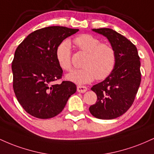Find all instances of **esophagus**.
<instances>
[{
	"instance_id": "34e87169",
	"label": "esophagus",
	"mask_w": 154,
	"mask_h": 154,
	"mask_svg": "<svg viewBox=\"0 0 154 154\" xmlns=\"http://www.w3.org/2000/svg\"><path fill=\"white\" fill-rule=\"evenodd\" d=\"M88 91V88L85 86H77V91L79 93H85L86 91Z\"/></svg>"
}]
</instances>
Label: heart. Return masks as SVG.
<instances>
[{"label": "heart", "mask_w": 154, "mask_h": 154, "mask_svg": "<svg viewBox=\"0 0 154 154\" xmlns=\"http://www.w3.org/2000/svg\"><path fill=\"white\" fill-rule=\"evenodd\" d=\"M73 42L87 56L82 65L84 68L72 71L67 75V79L82 85L91 82L95 78L104 79L112 73L116 66V54L111 45L102 43L99 39L88 34L76 37ZM56 58L63 70L71 69V45L68 40L61 42L56 48Z\"/></svg>", "instance_id": "heart-1"}]
</instances>
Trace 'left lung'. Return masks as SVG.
Masks as SVG:
<instances>
[{
	"label": "left lung",
	"mask_w": 154,
	"mask_h": 154,
	"mask_svg": "<svg viewBox=\"0 0 154 154\" xmlns=\"http://www.w3.org/2000/svg\"><path fill=\"white\" fill-rule=\"evenodd\" d=\"M105 36L116 54L114 71L103 82L92 87L96 103L90 112L100 119H113L125 114L135 100L141 81L140 61L137 48L123 35L109 28L93 29Z\"/></svg>",
	"instance_id": "obj_1"
}]
</instances>
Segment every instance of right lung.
Listing matches in <instances>:
<instances>
[{
	"label": "right lung",
	"instance_id": "right-lung-1",
	"mask_svg": "<svg viewBox=\"0 0 154 154\" xmlns=\"http://www.w3.org/2000/svg\"><path fill=\"white\" fill-rule=\"evenodd\" d=\"M78 31L48 26L30 33L17 47L11 65L13 88L19 103L30 115L39 119L54 117L77 91L70 81L53 82L63 75L56 58V48Z\"/></svg>",
	"mask_w": 154,
	"mask_h": 154
}]
</instances>
